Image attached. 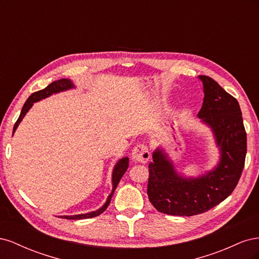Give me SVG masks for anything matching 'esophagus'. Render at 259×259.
Here are the masks:
<instances>
[{"instance_id": "obj_1", "label": "esophagus", "mask_w": 259, "mask_h": 259, "mask_svg": "<svg viewBox=\"0 0 259 259\" xmlns=\"http://www.w3.org/2000/svg\"><path fill=\"white\" fill-rule=\"evenodd\" d=\"M132 159L137 163H147L150 159V151L147 146L138 144L132 150Z\"/></svg>"}]
</instances>
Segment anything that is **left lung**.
<instances>
[{"mask_svg": "<svg viewBox=\"0 0 259 259\" xmlns=\"http://www.w3.org/2000/svg\"><path fill=\"white\" fill-rule=\"evenodd\" d=\"M199 77L204 98L198 116L213 131L221 160L205 175L184 177L163 149H155L147 193L152 205L167 215L193 216L213 208L232 193L244 167L246 132L238 100L211 77Z\"/></svg>", "mask_w": 259, "mask_h": 259, "instance_id": "left-lung-1", "label": "left lung"}]
</instances>
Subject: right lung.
<instances>
[{
	"label": "right lung",
	"instance_id": "right-lung-1",
	"mask_svg": "<svg viewBox=\"0 0 259 259\" xmlns=\"http://www.w3.org/2000/svg\"><path fill=\"white\" fill-rule=\"evenodd\" d=\"M74 85L73 83L70 81L69 79H60L58 81H55L53 83H51L49 86H46V88L44 90H41L38 92H35L33 93L32 95H31L27 101L25 103V105H23L22 109H21V112H20V115L18 117V120L16 121V123H15L14 125V130H13V134L15 133V131H16V128L18 127L19 123L21 122V120L23 119V116L26 115V113L30 110V108L32 107V105L34 103H36V101L41 100V99H44L46 97H49L51 95H53V94H56V93H59V92H64V91H67V90H70V89H73ZM128 167V158H123L121 160L117 161V163L115 164V166L113 168V171H112V191L110 193V195H109L107 201L105 204L101 206L99 209L97 210H94V211H91V213H86V214H81V215H73V216H59V217H62V218H66V219H84V218H92V217H96L98 215H100L101 213H104V211L106 210V208L108 207L109 203H110L111 201V197L112 194L115 190V188L117 186V184H119V182L121 180L122 176L124 175L125 171H126Z\"/></svg>",
	"mask_w": 259,
	"mask_h": 259
}]
</instances>
